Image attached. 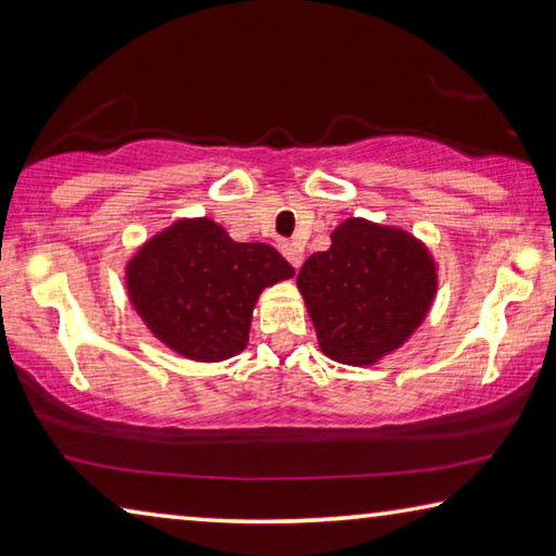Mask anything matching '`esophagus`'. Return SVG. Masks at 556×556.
<instances>
[{
	"mask_svg": "<svg viewBox=\"0 0 556 556\" xmlns=\"http://www.w3.org/2000/svg\"><path fill=\"white\" fill-rule=\"evenodd\" d=\"M279 250H281V254H285L287 262L292 264L294 269L302 267V260H304V257H302V250H299V247H296L294 242H281Z\"/></svg>",
	"mask_w": 556,
	"mask_h": 556,
	"instance_id": "1",
	"label": "esophagus"
}]
</instances>
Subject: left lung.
<instances>
[{
    "instance_id": "obj_1",
    "label": "left lung",
    "mask_w": 556,
    "mask_h": 556,
    "mask_svg": "<svg viewBox=\"0 0 556 556\" xmlns=\"http://www.w3.org/2000/svg\"><path fill=\"white\" fill-rule=\"evenodd\" d=\"M296 287L329 358L368 366L391 354L426 319L438 271L416 237L361 217L331 232V247L299 269Z\"/></svg>"
}]
</instances>
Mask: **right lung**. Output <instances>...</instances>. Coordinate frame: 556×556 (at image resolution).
<instances>
[{
	"label": "right lung",
	"instance_id": "1",
	"mask_svg": "<svg viewBox=\"0 0 556 556\" xmlns=\"http://www.w3.org/2000/svg\"><path fill=\"white\" fill-rule=\"evenodd\" d=\"M294 277L275 247L235 242L207 217L178 219L126 267L130 304L165 346L192 361H225L247 346L264 287Z\"/></svg>",
	"mask_w": 556,
	"mask_h": 556
}]
</instances>
